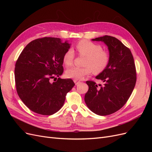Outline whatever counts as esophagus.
<instances>
[{
	"mask_svg": "<svg viewBox=\"0 0 152 152\" xmlns=\"http://www.w3.org/2000/svg\"><path fill=\"white\" fill-rule=\"evenodd\" d=\"M73 82H75V85H77L78 84H79L80 83V81H78L77 80H73Z\"/></svg>",
	"mask_w": 152,
	"mask_h": 152,
	"instance_id": "34e87169",
	"label": "esophagus"
}]
</instances>
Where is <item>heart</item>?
Masks as SVG:
<instances>
[{
	"instance_id": "obj_1",
	"label": "heart",
	"mask_w": 152,
	"mask_h": 152,
	"mask_svg": "<svg viewBox=\"0 0 152 152\" xmlns=\"http://www.w3.org/2000/svg\"><path fill=\"white\" fill-rule=\"evenodd\" d=\"M76 49L80 56H86L85 67L73 66L67 69L66 75L70 79L81 80L89 75L92 72L99 73L104 71L109 65L110 54L108 50H103L100 44L89 40H82L77 42ZM75 58V53L72 49H69L65 53L63 61L66 66H70Z\"/></svg>"
}]
</instances>
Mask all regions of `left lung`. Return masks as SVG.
<instances>
[{"instance_id": "left-lung-1", "label": "left lung", "mask_w": 152, "mask_h": 152, "mask_svg": "<svg viewBox=\"0 0 152 152\" xmlns=\"http://www.w3.org/2000/svg\"><path fill=\"white\" fill-rule=\"evenodd\" d=\"M93 40L107 44L111 58L107 68L96 77L103 85L86 81L89 89L84 100L92 112L108 115L120 110L131 95L136 82L135 63L130 49L114 37L104 35Z\"/></svg>"}]
</instances>
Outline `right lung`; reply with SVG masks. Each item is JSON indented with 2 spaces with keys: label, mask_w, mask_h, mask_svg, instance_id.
<instances>
[{
  "label": "right lung",
  "mask_w": 152,
  "mask_h": 152,
  "mask_svg": "<svg viewBox=\"0 0 152 152\" xmlns=\"http://www.w3.org/2000/svg\"><path fill=\"white\" fill-rule=\"evenodd\" d=\"M70 45L59 38L45 37L27 44L18 57L15 68L16 91L34 112L43 115L57 112L75 86L70 79L56 77L63 72V57ZM51 78L54 82H50Z\"/></svg>",
  "instance_id": "1"
}]
</instances>
